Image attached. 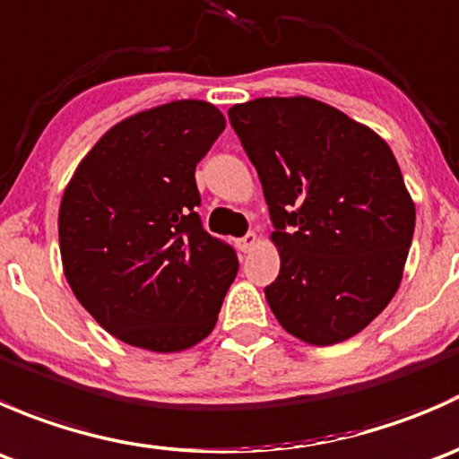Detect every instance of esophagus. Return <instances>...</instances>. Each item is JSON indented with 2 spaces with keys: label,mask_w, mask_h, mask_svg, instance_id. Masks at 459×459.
Instances as JSON below:
<instances>
[{
  "label": "esophagus",
  "mask_w": 459,
  "mask_h": 459,
  "mask_svg": "<svg viewBox=\"0 0 459 459\" xmlns=\"http://www.w3.org/2000/svg\"><path fill=\"white\" fill-rule=\"evenodd\" d=\"M255 244H257V235L255 233H247L244 238L238 239V248L242 253H251Z\"/></svg>",
  "instance_id": "1"
}]
</instances>
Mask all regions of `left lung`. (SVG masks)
Wrapping results in <instances>:
<instances>
[{"instance_id": "8db88e82", "label": "left lung", "mask_w": 459, "mask_h": 459, "mask_svg": "<svg viewBox=\"0 0 459 459\" xmlns=\"http://www.w3.org/2000/svg\"><path fill=\"white\" fill-rule=\"evenodd\" d=\"M255 166L280 275L264 289L302 342L358 335L400 286L415 204L388 143L311 97H262L229 110Z\"/></svg>"}]
</instances>
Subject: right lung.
I'll return each mask as SVG.
<instances>
[{
  "label": "right lung",
  "instance_id": "obj_1",
  "mask_svg": "<svg viewBox=\"0 0 459 459\" xmlns=\"http://www.w3.org/2000/svg\"><path fill=\"white\" fill-rule=\"evenodd\" d=\"M224 126L208 101L143 110L91 148L64 191V275L97 324L126 344L175 353L215 326L239 262L204 230L195 166Z\"/></svg>",
  "mask_w": 459,
  "mask_h": 459
}]
</instances>
